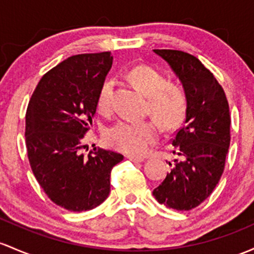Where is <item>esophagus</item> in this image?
Instances as JSON below:
<instances>
[{
	"mask_svg": "<svg viewBox=\"0 0 254 254\" xmlns=\"http://www.w3.org/2000/svg\"><path fill=\"white\" fill-rule=\"evenodd\" d=\"M127 158L129 159V160L133 161V163H142V161H144L143 158L136 157V155H127Z\"/></svg>",
	"mask_w": 254,
	"mask_h": 254,
	"instance_id": "esophagus-1",
	"label": "esophagus"
}]
</instances>
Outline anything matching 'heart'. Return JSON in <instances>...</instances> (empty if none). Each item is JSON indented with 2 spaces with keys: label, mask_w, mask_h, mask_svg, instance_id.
I'll list each match as a JSON object with an SVG mask.
<instances>
[{
  "label": "heart",
  "mask_w": 254,
  "mask_h": 254,
  "mask_svg": "<svg viewBox=\"0 0 254 254\" xmlns=\"http://www.w3.org/2000/svg\"><path fill=\"white\" fill-rule=\"evenodd\" d=\"M130 78L144 96L148 97L149 112L164 129H175L182 124L188 111V96L181 85L168 83L161 72L146 65H140L130 71ZM114 80L108 79L102 84L97 95L99 110H108ZM159 137L158 125L154 122L118 121L105 131L110 146L127 153L143 154Z\"/></svg>",
  "instance_id": "b5f03b06"
}]
</instances>
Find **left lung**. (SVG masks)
<instances>
[{"instance_id":"1","label":"left lung","mask_w":254,"mask_h":254,"mask_svg":"<svg viewBox=\"0 0 254 254\" xmlns=\"http://www.w3.org/2000/svg\"><path fill=\"white\" fill-rule=\"evenodd\" d=\"M153 52L169 64L188 96L185 125L172 140V153L178 158L153 195L166 207L189 211L207 199L221 180L230 144L229 105L222 86L197 58L181 50Z\"/></svg>"}]
</instances>
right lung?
Listing matches in <instances>:
<instances>
[{
  "label": "right lung",
  "mask_w": 254,
  "mask_h": 254,
  "mask_svg": "<svg viewBox=\"0 0 254 254\" xmlns=\"http://www.w3.org/2000/svg\"><path fill=\"white\" fill-rule=\"evenodd\" d=\"M112 63L111 52L67 58L41 78L26 111L25 142L33 175L53 202L73 212L107 199L111 171L123 160L122 154L96 147L86 158L82 153Z\"/></svg>",
  "instance_id": "right-lung-1"
}]
</instances>
